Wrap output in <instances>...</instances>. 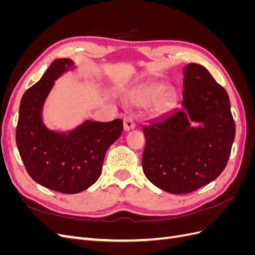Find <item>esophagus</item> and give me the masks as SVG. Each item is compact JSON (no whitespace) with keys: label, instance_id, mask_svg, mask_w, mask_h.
Instances as JSON below:
<instances>
[{"label":"esophagus","instance_id":"34e87169","mask_svg":"<svg viewBox=\"0 0 255 255\" xmlns=\"http://www.w3.org/2000/svg\"><path fill=\"white\" fill-rule=\"evenodd\" d=\"M123 128H125L126 132H128V130L135 128V122L132 119V117H129V116H127V117L123 119Z\"/></svg>","mask_w":255,"mask_h":255}]
</instances>
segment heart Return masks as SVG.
Segmentation results:
<instances>
[{"label": "heart", "instance_id": "obj_1", "mask_svg": "<svg viewBox=\"0 0 255 255\" xmlns=\"http://www.w3.org/2000/svg\"><path fill=\"white\" fill-rule=\"evenodd\" d=\"M163 91V85L154 84L139 90L129 92L127 96V101L129 104L136 106H148L153 103V109L159 112L167 109L172 99L170 92H166L161 95Z\"/></svg>", "mask_w": 255, "mask_h": 255}]
</instances>
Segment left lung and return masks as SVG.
I'll list each match as a JSON object with an SVG mask.
<instances>
[{
	"label": "left lung",
	"mask_w": 255,
	"mask_h": 255,
	"mask_svg": "<svg viewBox=\"0 0 255 255\" xmlns=\"http://www.w3.org/2000/svg\"><path fill=\"white\" fill-rule=\"evenodd\" d=\"M182 72V109L142 126L143 173L174 195L188 194L219 176L235 138L225 88L201 65L188 64Z\"/></svg>",
	"instance_id": "left-lung-1"
}]
</instances>
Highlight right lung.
<instances>
[{
	"mask_svg": "<svg viewBox=\"0 0 255 255\" xmlns=\"http://www.w3.org/2000/svg\"><path fill=\"white\" fill-rule=\"evenodd\" d=\"M74 69L70 58L53 61L23 95L16 129L17 146L27 173L41 186L64 194H79L98 181L106 151L123 129L121 119L86 120L66 132L47 127L42 115L45 101L55 81Z\"/></svg>",
	"mask_w": 255,
	"mask_h": 255,
	"instance_id": "add662e5",
	"label": "right lung"
}]
</instances>
